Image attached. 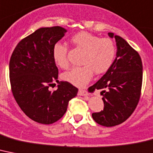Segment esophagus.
Returning a JSON list of instances; mask_svg holds the SVG:
<instances>
[{
    "label": "esophagus",
    "instance_id": "obj_1",
    "mask_svg": "<svg viewBox=\"0 0 153 153\" xmlns=\"http://www.w3.org/2000/svg\"><path fill=\"white\" fill-rule=\"evenodd\" d=\"M78 94L80 95V96H87V95H89L88 92L85 90V89H79Z\"/></svg>",
    "mask_w": 153,
    "mask_h": 153
}]
</instances>
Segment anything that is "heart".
Here are the masks:
<instances>
[{
    "mask_svg": "<svg viewBox=\"0 0 153 153\" xmlns=\"http://www.w3.org/2000/svg\"><path fill=\"white\" fill-rule=\"evenodd\" d=\"M75 48L84 53L81 64L83 66L73 68L62 74V79L72 85L82 87L89 82L94 72L100 74L106 72L112 64L115 56V46L111 39L99 37L88 32L77 33L71 38ZM68 47L56 42L53 47V58L58 67L65 69L68 67Z\"/></svg>",
    "mask_w": 153,
    "mask_h": 153,
    "instance_id": "b5f03b06",
    "label": "heart"
}]
</instances>
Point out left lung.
I'll return each mask as SVG.
<instances>
[{
    "instance_id": "8db88e82",
    "label": "left lung",
    "mask_w": 153,
    "mask_h": 153,
    "mask_svg": "<svg viewBox=\"0 0 153 153\" xmlns=\"http://www.w3.org/2000/svg\"><path fill=\"white\" fill-rule=\"evenodd\" d=\"M116 42V57L100 79L89 87L101 89L104 109L92 114L94 120L105 126H114L126 121L136 108L141 95L143 68L138 53L126 40L108 33Z\"/></svg>"
}]
</instances>
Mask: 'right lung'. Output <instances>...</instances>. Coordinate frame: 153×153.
I'll list each match as a JSON object with an SVG mask.
<instances>
[{"mask_svg":"<svg viewBox=\"0 0 153 153\" xmlns=\"http://www.w3.org/2000/svg\"><path fill=\"white\" fill-rule=\"evenodd\" d=\"M61 27H42L19 42L9 62V77L15 100L26 115L42 124H52L62 118L68 103L78 90L68 82L58 81V68L53 47L64 35ZM59 82L57 89L49 86Z\"/></svg>","mask_w":153,"mask_h":153,"instance_id":"1","label":"right lung"}]
</instances>
